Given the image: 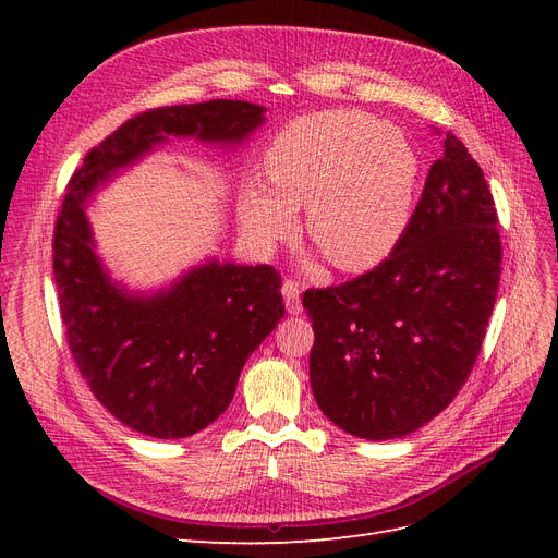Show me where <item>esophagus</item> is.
<instances>
[{
  "instance_id": "esophagus-1",
  "label": "esophagus",
  "mask_w": 558,
  "mask_h": 558,
  "mask_svg": "<svg viewBox=\"0 0 558 558\" xmlns=\"http://www.w3.org/2000/svg\"><path fill=\"white\" fill-rule=\"evenodd\" d=\"M281 293L286 300V310L291 314H300L302 312V300H300V283L295 279H286L281 286Z\"/></svg>"
}]
</instances>
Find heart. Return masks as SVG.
I'll list each match as a JSON object with an SVG mask.
<instances>
[{
    "mask_svg": "<svg viewBox=\"0 0 558 558\" xmlns=\"http://www.w3.org/2000/svg\"><path fill=\"white\" fill-rule=\"evenodd\" d=\"M263 183H246L240 218L253 244L286 240L293 209L328 263L365 272L384 263L408 232L418 158L408 134L363 111L302 116L269 142Z\"/></svg>",
    "mask_w": 558,
    "mask_h": 558,
    "instance_id": "obj_1",
    "label": "heart"
}]
</instances>
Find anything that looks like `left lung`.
<instances>
[{"label":"left lung","mask_w":558,"mask_h":558,"mask_svg":"<svg viewBox=\"0 0 558 558\" xmlns=\"http://www.w3.org/2000/svg\"><path fill=\"white\" fill-rule=\"evenodd\" d=\"M496 223L482 167L447 132L391 256L356 279L305 291L310 381L335 426L393 440L426 426L461 391L498 295Z\"/></svg>","instance_id":"left-lung-1"}]
</instances>
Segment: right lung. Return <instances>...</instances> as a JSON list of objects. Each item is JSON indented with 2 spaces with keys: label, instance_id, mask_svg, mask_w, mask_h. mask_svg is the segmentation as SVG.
Masks as SVG:
<instances>
[{
  "label": "right lung",
  "instance_id": "obj_1",
  "mask_svg": "<svg viewBox=\"0 0 558 558\" xmlns=\"http://www.w3.org/2000/svg\"><path fill=\"white\" fill-rule=\"evenodd\" d=\"M265 107L240 99L148 109L90 148L66 185L53 232V275L64 337L93 396L128 428L177 440L207 428L230 404L251 351L286 307L272 265L211 260L170 291L130 295L95 256L83 205L118 167L167 134L242 142Z\"/></svg>",
  "mask_w": 558,
  "mask_h": 558
}]
</instances>
